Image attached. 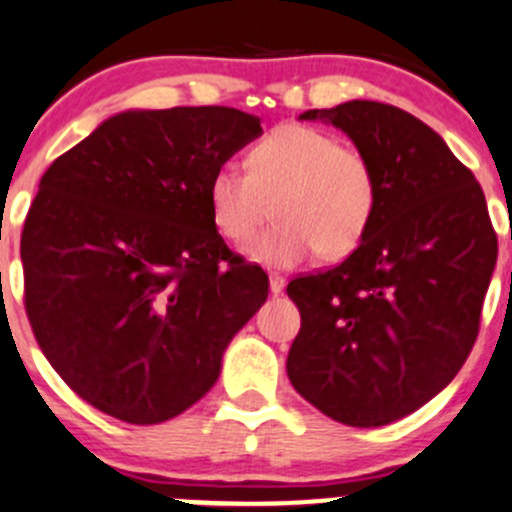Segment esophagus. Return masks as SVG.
I'll return each instance as SVG.
<instances>
[{
	"label": "esophagus",
	"mask_w": 512,
	"mask_h": 512,
	"mask_svg": "<svg viewBox=\"0 0 512 512\" xmlns=\"http://www.w3.org/2000/svg\"><path fill=\"white\" fill-rule=\"evenodd\" d=\"M268 286H271V293L278 295L283 291V286H286V278L278 276V273H271V276H268Z\"/></svg>",
	"instance_id": "obj_1"
}]
</instances>
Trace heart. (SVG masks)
Instances as JSON below:
<instances>
[{"label": "heart", "instance_id": "obj_1", "mask_svg": "<svg viewBox=\"0 0 512 512\" xmlns=\"http://www.w3.org/2000/svg\"><path fill=\"white\" fill-rule=\"evenodd\" d=\"M377 170L362 150L308 125H278L246 155V172L224 165L209 179V212L221 239L244 246L268 217L276 224L249 246L271 268L298 266L318 251L350 256L370 231Z\"/></svg>", "mask_w": 512, "mask_h": 512}]
</instances>
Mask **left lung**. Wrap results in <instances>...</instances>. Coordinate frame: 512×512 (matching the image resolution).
Masks as SVG:
<instances>
[{"instance_id": "8db88e82", "label": "left lung", "mask_w": 512, "mask_h": 512, "mask_svg": "<svg viewBox=\"0 0 512 512\" xmlns=\"http://www.w3.org/2000/svg\"><path fill=\"white\" fill-rule=\"evenodd\" d=\"M377 170L379 202L340 266L293 278L295 392L347 426L412 414L456 377L481 328L498 236L473 172L412 113L374 100L305 110Z\"/></svg>"}]
</instances>
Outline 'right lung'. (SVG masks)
I'll list each match as a JSON object with an SVG mask.
<instances>
[{
  "label": "right lung",
  "mask_w": 512,
  "mask_h": 512,
  "mask_svg": "<svg viewBox=\"0 0 512 512\" xmlns=\"http://www.w3.org/2000/svg\"><path fill=\"white\" fill-rule=\"evenodd\" d=\"M261 133L224 105L125 110L44 172L21 231L24 305L91 407L160 424L214 387L268 276L214 229L209 179Z\"/></svg>",
  "instance_id": "1"
}]
</instances>
